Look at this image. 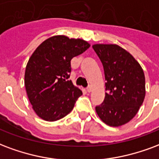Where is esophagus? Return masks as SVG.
<instances>
[{
	"instance_id": "esophagus-1",
	"label": "esophagus",
	"mask_w": 159,
	"mask_h": 159,
	"mask_svg": "<svg viewBox=\"0 0 159 159\" xmlns=\"http://www.w3.org/2000/svg\"><path fill=\"white\" fill-rule=\"evenodd\" d=\"M87 92H88V93H91V92H92V87H91V86H89V87H88V88H87Z\"/></svg>"
}]
</instances>
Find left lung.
<instances>
[{
	"label": "left lung",
	"mask_w": 159,
	"mask_h": 159,
	"mask_svg": "<svg viewBox=\"0 0 159 159\" xmlns=\"http://www.w3.org/2000/svg\"><path fill=\"white\" fill-rule=\"evenodd\" d=\"M103 64L105 98L96 106L98 117L109 126H120L136 116L146 94L145 76L136 59L117 44L93 45Z\"/></svg>",
	"instance_id": "8db88e82"
}]
</instances>
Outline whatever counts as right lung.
<instances>
[{
    "instance_id": "add662e5",
    "label": "right lung",
    "mask_w": 159,
    "mask_h": 159,
    "mask_svg": "<svg viewBox=\"0 0 159 159\" xmlns=\"http://www.w3.org/2000/svg\"><path fill=\"white\" fill-rule=\"evenodd\" d=\"M89 47L81 39L56 35L43 41L33 53L26 66L24 84L39 117L56 121L72 110L83 93L68 79L70 61Z\"/></svg>"
}]
</instances>
